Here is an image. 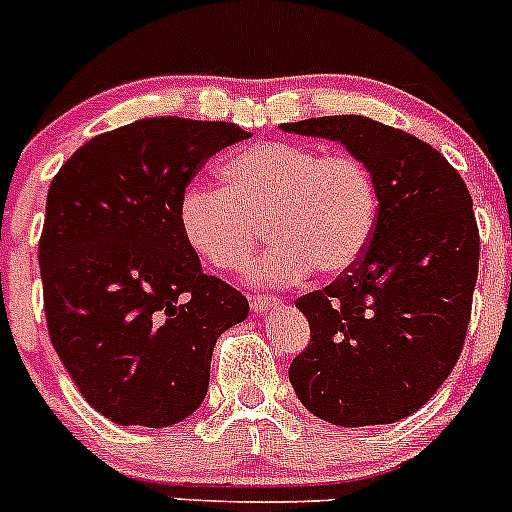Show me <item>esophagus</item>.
Masks as SVG:
<instances>
[{
    "instance_id": "obj_1",
    "label": "esophagus",
    "mask_w": 512,
    "mask_h": 512,
    "mask_svg": "<svg viewBox=\"0 0 512 512\" xmlns=\"http://www.w3.org/2000/svg\"><path fill=\"white\" fill-rule=\"evenodd\" d=\"M250 305L255 312H267L275 310V307L282 305L280 297H267V295H250Z\"/></svg>"
}]
</instances>
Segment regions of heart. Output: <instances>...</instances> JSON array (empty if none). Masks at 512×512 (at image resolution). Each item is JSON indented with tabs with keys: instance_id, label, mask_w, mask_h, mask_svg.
Returning <instances> with one entry per match:
<instances>
[{
	"instance_id": "1",
	"label": "heart",
	"mask_w": 512,
	"mask_h": 512,
	"mask_svg": "<svg viewBox=\"0 0 512 512\" xmlns=\"http://www.w3.org/2000/svg\"><path fill=\"white\" fill-rule=\"evenodd\" d=\"M222 190L192 185L177 205L180 232L210 267L240 272L262 245H275L252 280L285 285L315 270L345 275L370 247L380 215L375 175L360 157L297 142H257L220 170Z\"/></svg>"
}]
</instances>
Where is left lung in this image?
I'll return each instance as SVG.
<instances>
[{"label": "left lung", "instance_id": "8db88e82", "mask_svg": "<svg viewBox=\"0 0 512 512\" xmlns=\"http://www.w3.org/2000/svg\"><path fill=\"white\" fill-rule=\"evenodd\" d=\"M282 130L345 145L380 192L360 262L295 302L310 345L292 360V388L312 415L342 428L408 418L463 352L480 262L473 197L435 147L362 114Z\"/></svg>", "mask_w": 512, "mask_h": 512}]
</instances>
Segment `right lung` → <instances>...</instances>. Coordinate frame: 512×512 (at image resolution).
<instances>
[{
    "label": "right lung",
    "mask_w": 512,
    "mask_h": 512,
    "mask_svg": "<svg viewBox=\"0 0 512 512\" xmlns=\"http://www.w3.org/2000/svg\"><path fill=\"white\" fill-rule=\"evenodd\" d=\"M252 137L232 122L150 117L79 147L54 175L39 237L49 340L89 405L117 425L195 413L217 337L250 312L205 275L177 205L212 155Z\"/></svg>",
    "instance_id": "right-lung-1"
}]
</instances>
